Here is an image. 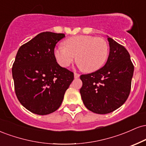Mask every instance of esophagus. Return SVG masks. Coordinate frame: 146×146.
I'll return each instance as SVG.
<instances>
[{
    "label": "esophagus",
    "instance_id": "1",
    "mask_svg": "<svg viewBox=\"0 0 146 146\" xmlns=\"http://www.w3.org/2000/svg\"><path fill=\"white\" fill-rule=\"evenodd\" d=\"M80 74H78V73H74V78L75 79L80 78Z\"/></svg>",
    "mask_w": 146,
    "mask_h": 146
}]
</instances>
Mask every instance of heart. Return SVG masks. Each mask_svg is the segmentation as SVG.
<instances>
[{
    "label": "heart",
    "mask_w": 146,
    "mask_h": 146,
    "mask_svg": "<svg viewBox=\"0 0 146 146\" xmlns=\"http://www.w3.org/2000/svg\"><path fill=\"white\" fill-rule=\"evenodd\" d=\"M64 46L54 48L55 58L60 66L67 67L76 58L83 71L94 72L100 69L108 56V43L103 38L79 35L64 42Z\"/></svg>",
    "instance_id": "1"
}]
</instances>
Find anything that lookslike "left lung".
I'll return each mask as SVG.
<instances>
[{
	"label": "left lung",
	"instance_id": "obj_1",
	"mask_svg": "<svg viewBox=\"0 0 146 146\" xmlns=\"http://www.w3.org/2000/svg\"><path fill=\"white\" fill-rule=\"evenodd\" d=\"M110 52L103 67L82 75L80 94L84 104L97 114H108L121 106L131 88L134 66L124 46L108 37Z\"/></svg>",
	"mask_w": 146,
	"mask_h": 146
}]
</instances>
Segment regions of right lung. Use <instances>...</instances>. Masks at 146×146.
<instances>
[{
    "mask_svg": "<svg viewBox=\"0 0 146 146\" xmlns=\"http://www.w3.org/2000/svg\"><path fill=\"white\" fill-rule=\"evenodd\" d=\"M64 33L49 31L38 34L22 45L12 67L18 100L25 108L40 115L59 108L74 79L73 72L56 62L54 48Z\"/></svg>",
    "mask_w": 146,
    "mask_h": 146,
    "instance_id": "add662e5",
    "label": "right lung"
}]
</instances>
